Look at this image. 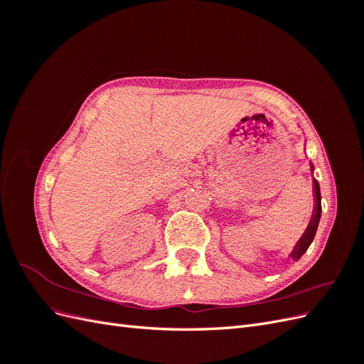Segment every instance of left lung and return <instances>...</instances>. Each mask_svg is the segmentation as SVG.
I'll return each instance as SVG.
<instances>
[{
  "label": "left lung",
  "instance_id": "8db88e82",
  "mask_svg": "<svg viewBox=\"0 0 364 364\" xmlns=\"http://www.w3.org/2000/svg\"><path fill=\"white\" fill-rule=\"evenodd\" d=\"M311 165V171H314V165ZM313 196H314V208H313V215L310 223H308L305 232L302 234V237L297 241L296 246L293 247L290 258H293V261L299 259L304 253L306 252V249L310 247V245L313 243L316 230L318 226V222H321V215H322V196H321V186H318V182L316 179H313Z\"/></svg>",
  "mask_w": 364,
  "mask_h": 364
}]
</instances>
